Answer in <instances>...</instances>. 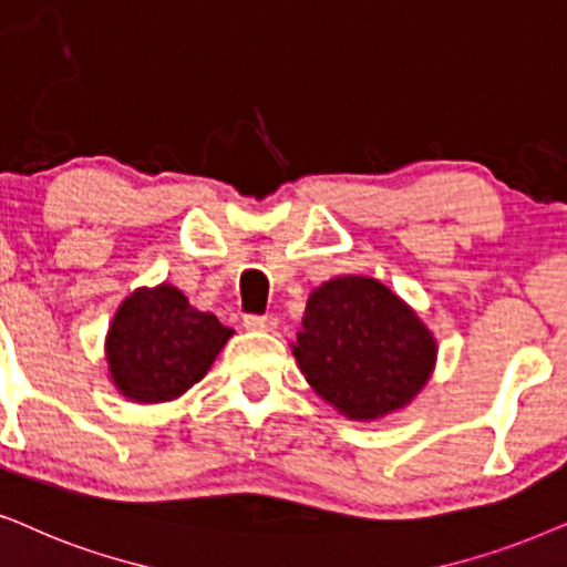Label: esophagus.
Here are the masks:
<instances>
[{
  "label": "esophagus",
  "mask_w": 567,
  "mask_h": 567,
  "mask_svg": "<svg viewBox=\"0 0 567 567\" xmlns=\"http://www.w3.org/2000/svg\"><path fill=\"white\" fill-rule=\"evenodd\" d=\"M244 327L248 331H275L277 319H275V316H246Z\"/></svg>",
  "instance_id": "esophagus-1"
}]
</instances>
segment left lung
Segmentation results:
<instances>
[{"mask_svg":"<svg viewBox=\"0 0 567 567\" xmlns=\"http://www.w3.org/2000/svg\"><path fill=\"white\" fill-rule=\"evenodd\" d=\"M292 354L323 402L347 420L371 422L404 410L425 389L437 342L379 279L342 275L308 296Z\"/></svg>","mask_w":567,"mask_h":567,"instance_id":"1","label":"left lung"}]
</instances>
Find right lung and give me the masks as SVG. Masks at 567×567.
I'll use <instances>...</instances> for the list:
<instances>
[{
  "instance_id": "1",
  "label": "right lung",
  "mask_w": 567,
  "mask_h": 567,
  "mask_svg": "<svg viewBox=\"0 0 567 567\" xmlns=\"http://www.w3.org/2000/svg\"><path fill=\"white\" fill-rule=\"evenodd\" d=\"M230 337L233 329L194 308L173 285L137 288L105 334L109 379L130 402H173L205 379Z\"/></svg>"
}]
</instances>
